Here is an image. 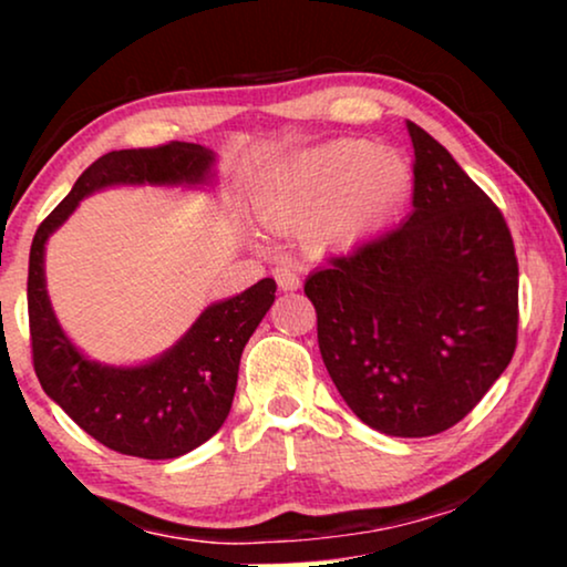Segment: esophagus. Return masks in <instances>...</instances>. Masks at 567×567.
Wrapping results in <instances>:
<instances>
[{
  "instance_id": "esophagus-1",
  "label": "esophagus",
  "mask_w": 567,
  "mask_h": 567,
  "mask_svg": "<svg viewBox=\"0 0 567 567\" xmlns=\"http://www.w3.org/2000/svg\"><path fill=\"white\" fill-rule=\"evenodd\" d=\"M274 276H276V284H278V289H281V291H297L299 286H301L299 276L293 274L291 268H286V266L276 268V270H274Z\"/></svg>"
}]
</instances>
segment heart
Masks as SVG:
<instances>
[{"label": "heart", "instance_id": "heart-1", "mask_svg": "<svg viewBox=\"0 0 567 567\" xmlns=\"http://www.w3.org/2000/svg\"><path fill=\"white\" fill-rule=\"evenodd\" d=\"M413 188L398 150L343 138L293 154L262 177L255 214L270 231H305L315 252H346L384 229Z\"/></svg>", "mask_w": 567, "mask_h": 567}]
</instances>
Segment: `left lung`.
I'll return each instance as SVG.
<instances>
[{
  "mask_svg": "<svg viewBox=\"0 0 567 567\" xmlns=\"http://www.w3.org/2000/svg\"><path fill=\"white\" fill-rule=\"evenodd\" d=\"M413 212L307 278L317 343L371 429L433 436L483 400L516 351L518 262L498 206L408 121Z\"/></svg>",
  "mask_w": 567,
  "mask_h": 567,
  "instance_id": "obj_1",
  "label": "left lung"
}]
</instances>
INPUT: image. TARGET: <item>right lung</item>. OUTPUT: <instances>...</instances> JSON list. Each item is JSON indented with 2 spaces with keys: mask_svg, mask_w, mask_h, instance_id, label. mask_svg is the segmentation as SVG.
Listing matches in <instances>:
<instances>
[{
  "mask_svg": "<svg viewBox=\"0 0 567 567\" xmlns=\"http://www.w3.org/2000/svg\"><path fill=\"white\" fill-rule=\"evenodd\" d=\"M214 162L212 150L188 142L107 152L45 216L30 245L28 317L38 382L82 431L113 452L175 460L221 429L235 400L239 359L274 305L276 281L262 278L237 297L206 307L157 359L138 367H107L87 359L61 330L45 291V243L95 190L111 185L196 188L214 181Z\"/></svg>",
  "mask_w": 567,
  "mask_h": 567,
  "instance_id": "right-lung-1",
  "label": "right lung"
}]
</instances>
